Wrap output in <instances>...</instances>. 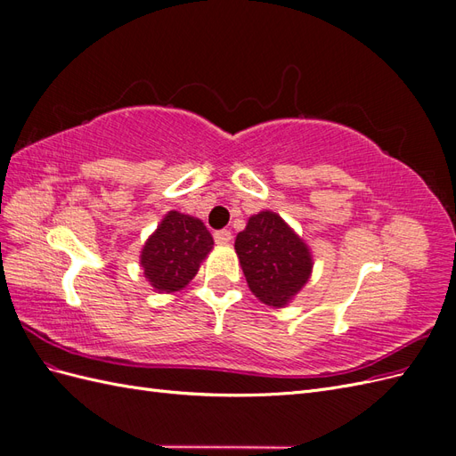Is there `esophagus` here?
<instances>
[{
    "instance_id": "obj_1",
    "label": "esophagus",
    "mask_w": 456,
    "mask_h": 456,
    "mask_svg": "<svg viewBox=\"0 0 456 456\" xmlns=\"http://www.w3.org/2000/svg\"><path fill=\"white\" fill-rule=\"evenodd\" d=\"M213 238H215V241H216L218 245H226V243H230V240H232V233H230V230H216V232L213 233Z\"/></svg>"
}]
</instances>
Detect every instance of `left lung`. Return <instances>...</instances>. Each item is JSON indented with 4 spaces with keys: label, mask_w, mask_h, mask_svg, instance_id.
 Listing matches in <instances>:
<instances>
[{
    "label": "left lung",
    "mask_w": 456,
    "mask_h": 456,
    "mask_svg": "<svg viewBox=\"0 0 456 456\" xmlns=\"http://www.w3.org/2000/svg\"><path fill=\"white\" fill-rule=\"evenodd\" d=\"M236 253L247 285L268 306H285L310 278L308 247L272 211L249 218L236 238Z\"/></svg>",
    "instance_id": "obj_1"
}]
</instances>
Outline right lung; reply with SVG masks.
I'll return each mask as SVG.
<instances>
[{
	"instance_id": "right-lung-1",
	"label": "right lung",
	"mask_w": 456,
	"mask_h": 456,
	"mask_svg": "<svg viewBox=\"0 0 456 456\" xmlns=\"http://www.w3.org/2000/svg\"><path fill=\"white\" fill-rule=\"evenodd\" d=\"M211 249L213 238L201 220L171 211L146 241L141 265L156 291L173 293L194 278Z\"/></svg>"
}]
</instances>
